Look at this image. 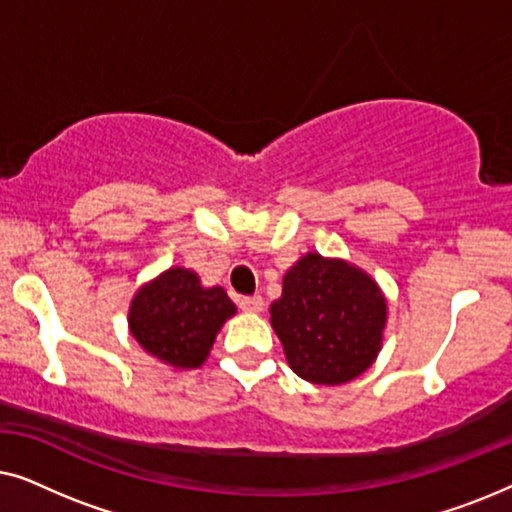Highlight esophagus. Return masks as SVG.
I'll return each instance as SVG.
<instances>
[{"label": "esophagus", "instance_id": "esophagus-1", "mask_svg": "<svg viewBox=\"0 0 512 512\" xmlns=\"http://www.w3.org/2000/svg\"><path fill=\"white\" fill-rule=\"evenodd\" d=\"M240 307H242L244 312H261L263 307H265V303H263L261 296H242L240 298Z\"/></svg>", "mask_w": 512, "mask_h": 512}]
</instances>
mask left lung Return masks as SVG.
Returning a JSON list of instances; mask_svg holds the SVG:
<instances>
[{
  "instance_id": "left-lung-1",
  "label": "left lung",
  "mask_w": 512,
  "mask_h": 512,
  "mask_svg": "<svg viewBox=\"0 0 512 512\" xmlns=\"http://www.w3.org/2000/svg\"><path fill=\"white\" fill-rule=\"evenodd\" d=\"M270 314L293 373L314 384H342L375 361L387 303L366 272L307 254L286 272Z\"/></svg>"
}]
</instances>
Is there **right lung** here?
<instances>
[{
	"label": "right lung",
	"mask_w": 512,
	"mask_h": 512,
	"mask_svg": "<svg viewBox=\"0 0 512 512\" xmlns=\"http://www.w3.org/2000/svg\"><path fill=\"white\" fill-rule=\"evenodd\" d=\"M235 314L221 286L202 289L195 272L172 268L142 286L130 307V333L174 368H200L223 321Z\"/></svg>",
	"instance_id": "right-lung-1"
}]
</instances>
